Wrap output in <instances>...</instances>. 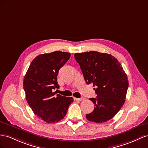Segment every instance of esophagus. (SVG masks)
<instances>
[{
	"label": "esophagus",
	"mask_w": 148,
	"mask_h": 148,
	"mask_svg": "<svg viewBox=\"0 0 148 148\" xmlns=\"http://www.w3.org/2000/svg\"><path fill=\"white\" fill-rule=\"evenodd\" d=\"M84 98H83V97H81V98H74V99L76 100V101H82V100H84Z\"/></svg>",
	"instance_id": "34e87169"
}]
</instances>
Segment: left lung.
<instances>
[{"mask_svg":"<svg viewBox=\"0 0 148 148\" xmlns=\"http://www.w3.org/2000/svg\"><path fill=\"white\" fill-rule=\"evenodd\" d=\"M88 84H92L96 98H90L94 104V111L86 114L91 122L102 123L110 120L124 104L129 86L127 77L114 57L106 53L89 51L75 53Z\"/></svg>","mask_w":148,"mask_h":148,"instance_id":"8db88e82","label":"left lung"}]
</instances>
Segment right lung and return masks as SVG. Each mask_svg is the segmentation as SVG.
<instances>
[{"label":"right lung","instance_id":"1","mask_svg":"<svg viewBox=\"0 0 148 148\" xmlns=\"http://www.w3.org/2000/svg\"><path fill=\"white\" fill-rule=\"evenodd\" d=\"M70 53L55 51L37 56L30 64L23 82L25 98L34 113L47 123L62 120L73 98L53 92L59 88V69L70 58Z\"/></svg>","mask_w":148,"mask_h":148}]
</instances>
